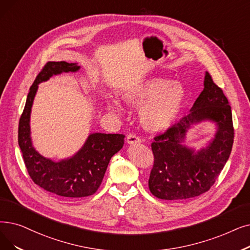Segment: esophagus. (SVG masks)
Masks as SVG:
<instances>
[{"mask_svg":"<svg viewBox=\"0 0 250 250\" xmlns=\"http://www.w3.org/2000/svg\"><path fill=\"white\" fill-rule=\"evenodd\" d=\"M126 142H127L128 144H131V145H133V144H138V143H141V139H140L138 136H136L135 134H129V135L126 137Z\"/></svg>","mask_w":250,"mask_h":250,"instance_id":"obj_1","label":"esophagus"}]
</instances>
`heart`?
<instances>
[{
    "mask_svg": "<svg viewBox=\"0 0 250 250\" xmlns=\"http://www.w3.org/2000/svg\"><path fill=\"white\" fill-rule=\"evenodd\" d=\"M122 99L133 107H140V124L147 131L158 133L176 122L186 100V89L180 82L153 78L123 91ZM107 108L114 113L124 111L123 105L113 98L107 101Z\"/></svg>",
    "mask_w": 250,
    "mask_h": 250,
    "instance_id": "b5f03b06",
    "label": "heart"
}]
</instances>
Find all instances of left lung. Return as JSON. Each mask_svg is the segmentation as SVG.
Instances as JSON below:
<instances>
[{
  "instance_id": "1",
  "label": "left lung",
  "mask_w": 250,
  "mask_h": 250,
  "mask_svg": "<svg viewBox=\"0 0 250 250\" xmlns=\"http://www.w3.org/2000/svg\"><path fill=\"white\" fill-rule=\"evenodd\" d=\"M205 120L215 122L217 132L208 146L195 152L183 145L186 133ZM233 142L231 106L206 71L204 89L190 112L151 144L154 165L148 182L150 192L159 199L182 200L208 191L229 159Z\"/></svg>"
}]
</instances>
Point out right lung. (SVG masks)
<instances>
[{"mask_svg": "<svg viewBox=\"0 0 250 250\" xmlns=\"http://www.w3.org/2000/svg\"><path fill=\"white\" fill-rule=\"evenodd\" d=\"M80 68L77 63L48 62L30 86L18 126V144L31 180L44 190L68 198L90 196L98 190L111 157L125 143L122 134L93 133L72 157L58 162L42 156L32 146L29 121L39 83L53 75Z\"/></svg>", "mask_w": 250, "mask_h": 250, "instance_id": "right-lung-1", "label": "right lung"}]
</instances>
